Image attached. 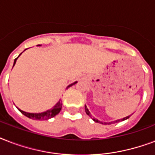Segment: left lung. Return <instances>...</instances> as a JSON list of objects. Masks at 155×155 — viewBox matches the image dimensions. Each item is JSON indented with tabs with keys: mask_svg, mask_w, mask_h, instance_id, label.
Here are the masks:
<instances>
[{
	"mask_svg": "<svg viewBox=\"0 0 155 155\" xmlns=\"http://www.w3.org/2000/svg\"><path fill=\"white\" fill-rule=\"evenodd\" d=\"M85 112H86V113H87V115L89 116L90 117L92 118V120H94V121H96V122H100V123H101V124H103V122H101V121H99V120H97V119H95L94 117H92V115L90 114V112H89V111H88V109H87V106H86V105H85ZM129 117H130V116H129V117H124V118H123V119H120V120H115L114 122H119V121H120V120H126V119H128V118H129ZM111 123H113V122H109V124H111ZM104 124H107V123H104Z\"/></svg>",
	"mask_w": 155,
	"mask_h": 155,
	"instance_id": "8db88e82",
	"label": "left lung"
}]
</instances>
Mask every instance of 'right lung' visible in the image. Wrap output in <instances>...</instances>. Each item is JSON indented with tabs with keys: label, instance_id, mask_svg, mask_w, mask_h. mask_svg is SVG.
<instances>
[{
	"label": "right lung",
	"instance_id": "1",
	"mask_svg": "<svg viewBox=\"0 0 155 155\" xmlns=\"http://www.w3.org/2000/svg\"><path fill=\"white\" fill-rule=\"evenodd\" d=\"M21 55V54H20ZM19 57V56H18ZM18 58H16L14 59V63H13V66L15 65L16 61L18 59ZM75 84H76V82H75L74 84H71V85H69L68 87H71V86H72ZM62 101L60 102V101L58 102V103L56 104L54 106L53 108L51 109H50V110H47L44 113H25L24 111H21V109H18V110L20 111L21 113H22L23 115L26 116L27 117L31 118V119H34V120H48L50 118L54 117V116H56L58 114L59 112H60L61 108H62Z\"/></svg>",
	"mask_w": 155,
	"mask_h": 155
}]
</instances>
